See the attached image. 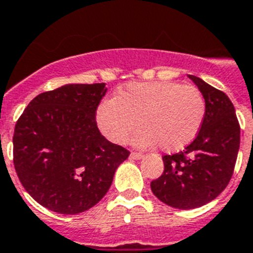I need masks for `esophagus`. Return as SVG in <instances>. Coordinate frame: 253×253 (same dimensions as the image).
I'll use <instances>...</instances> for the list:
<instances>
[{"instance_id": "34e87169", "label": "esophagus", "mask_w": 253, "mask_h": 253, "mask_svg": "<svg viewBox=\"0 0 253 253\" xmlns=\"http://www.w3.org/2000/svg\"><path fill=\"white\" fill-rule=\"evenodd\" d=\"M143 157H144V156L141 155V153H136V152H131V155H130L131 160H141Z\"/></svg>"}]
</instances>
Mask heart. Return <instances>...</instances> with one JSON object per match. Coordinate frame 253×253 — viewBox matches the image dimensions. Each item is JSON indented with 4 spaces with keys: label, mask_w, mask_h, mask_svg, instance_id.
Returning <instances> with one entry per match:
<instances>
[{
    "label": "heart",
    "mask_w": 253,
    "mask_h": 253,
    "mask_svg": "<svg viewBox=\"0 0 253 253\" xmlns=\"http://www.w3.org/2000/svg\"><path fill=\"white\" fill-rule=\"evenodd\" d=\"M204 117L203 93L176 82L130 83L116 98L102 101L96 112L98 128L113 143H123L140 125L133 144H159L166 152L180 151L192 143Z\"/></svg>",
    "instance_id": "b5f03b06"
}]
</instances>
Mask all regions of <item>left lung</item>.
<instances>
[{
  "mask_svg": "<svg viewBox=\"0 0 253 253\" xmlns=\"http://www.w3.org/2000/svg\"><path fill=\"white\" fill-rule=\"evenodd\" d=\"M188 78L204 96V122L184 151L162 157L164 173L151 183L156 198L176 209L203 207L226 188L240 144L239 122L230 98L200 78Z\"/></svg>",
  "mask_w": 253,
  "mask_h": 253,
  "instance_id": "obj_1",
  "label": "left lung"
}]
</instances>
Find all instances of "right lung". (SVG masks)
Wrapping results in <instances>:
<instances>
[{"label": "right lung", "instance_id": "obj_1", "mask_svg": "<svg viewBox=\"0 0 253 253\" xmlns=\"http://www.w3.org/2000/svg\"><path fill=\"white\" fill-rule=\"evenodd\" d=\"M105 83L65 84L24 109L14 130V166L22 186L45 208L78 214L101 200L130 152L102 136L96 110Z\"/></svg>", "mask_w": 253, "mask_h": 253}]
</instances>
